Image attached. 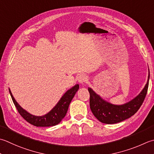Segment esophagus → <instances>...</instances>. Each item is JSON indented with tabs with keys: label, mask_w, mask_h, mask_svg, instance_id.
I'll use <instances>...</instances> for the list:
<instances>
[{
	"label": "esophagus",
	"mask_w": 154,
	"mask_h": 154,
	"mask_svg": "<svg viewBox=\"0 0 154 154\" xmlns=\"http://www.w3.org/2000/svg\"><path fill=\"white\" fill-rule=\"evenodd\" d=\"M87 80H88V78H87V75H85V74H80L77 77L78 82L80 83L81 84H84L86 83Z\"/></svg>",
	"instance_id": "esophagus-1"
}]
</instances>
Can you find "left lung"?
<instances>
[{
    "label": "left lung",
    "instance_id": "1",
    "mask_svg": "<svg viewBox=\"0 0 154 154\" xmlns=\"http://www.w3.org/2000/svg\"><path fill=\"white\" fill-rule=\"evenodd\" d=\"M149 70L146 84L142 91L130 101L123 105H113L105 101L93 90L88 87L90 94V109L99 122L106 124H113L127 119L137 112L145 99L149 85Z\"/></svg>",
    "mask_w": 154,
    "mask_h": 154
}]
</instances>
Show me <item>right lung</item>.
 Returning a JSON list of instances; mask_svg holds the SVG:
<instances>
[{"label": "right lung", "instance_id": "obj_1", "mask_svg": "<svg viewBox=\"0 0 154 154\" xmlns=\"http://www.w3.org/2000/svg\"><path fill=\"white\" fill-rule=\"evenodd\" d=\"M79 88V85L77 84L72 88L69 89L62 96V97L55 106L49 113L42 116H35L27 112L26 110L21 107L20 105L15 100L10 89H9V92H10L11 98L13 99L15 107L19 111L20 115L27 122H29L33 125L37 126V127H51V126L57 125L66 116V113L67 112L69 104H70L71 101Z\"/></svg>", "mask_w": 154, "mask_h": 154}]
</instances>
